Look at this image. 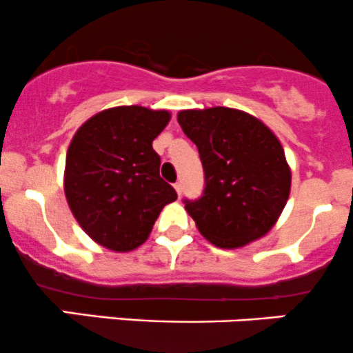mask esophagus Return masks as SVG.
I'll list each match as a JSON object with an SVG mask.
<instances>
[{
    "mask_svg": "<svg viewBox=\"0 0 353 353\" xmlns=\"http://www.w3.org/2000/svg\"><path fill=\"white\" fill-rule=\"evenodd\" d=\"M175 190H176V193H178V196H180L181 192H183V187H181L180 181H176V183H175Z\"/></svg>",
    "mask_w": 353,
    "mask_h": 353,
    "instance_id": "obj_1",
    "label": "esophagus"
}]
</instances>
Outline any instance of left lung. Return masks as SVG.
Returning <instances> with one entry per match:
<instances>
[{"mask_svg": "<svg viewBox=\"0 0 353 353\" xmlns=\"http://www.w3.org/2000/svg\"><path fill=\"white\" fill-rule=\"evenodd\" d=\"M176 117L199 148L205 173L202 196L183 200L200 234L222 249L266 236L291 188V170L274 132L230 108L187 109Z\"/></svg>", "mask_w": 353, "mask_h": 353, "instance_id": "1", "label": "left lung"}]
</instances>
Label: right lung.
<instances>
[{"instance_id":"right-lung-1","label":"right lung","mask_w":353,"mask_h":353,"mask_svg":"<svg viewBox=\"0 0 353 353\" xmlns=\"http://www.w3.org/2000/svg\"><path fill=\"white\" fill-rule=\"evenodd\" d=\"M168 111L141 105L105 109L87 119L72 138L63 190L79 225L102 248L128 252L150 236L175 188L160 176L153 139Z\"/></svg>"}]
</instances>
